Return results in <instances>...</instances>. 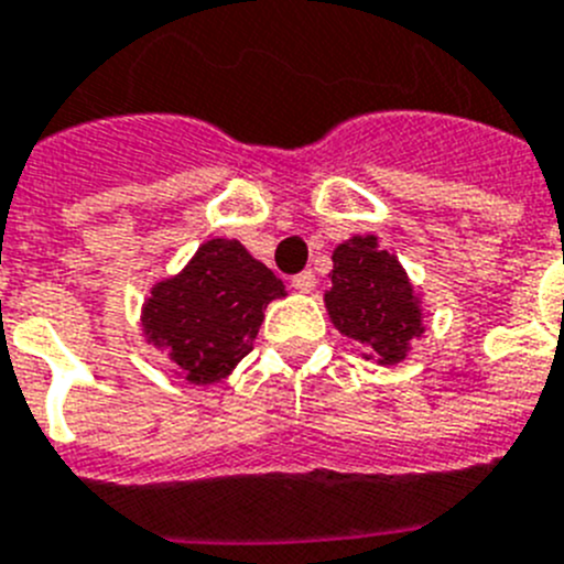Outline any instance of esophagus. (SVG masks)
I'll use <instances>...</instances> for the list:
<instances>
[{
    "label": "esophagus",
    "mask_w": 564,
    "mask_h": 564,
    "mask_svg": "<svg viewBox=\"0 0 564 564\" xmlns=\"http://www.w3.org/2000/svg\"><path fill=\"white\" fill-rule=\"evenodd\" d=\"M291 288H293V291H299V293H311L313 288H316V273H313V271L296 273V276L291 279Z\"/></svg>",
    "instance_id": "34e87169"
}]
</instances>
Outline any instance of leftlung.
Masks as SVG:
<instances>
[{
    "label": "left lung",
    "mask_w": 564,
    "mask_h": 564,
    "mask_svg": "<svg viewBox=\"0 0 564 564\" xmlns=\"http://www.w3.org/2000/svg\"><path fill=\"white\" fill-rule=\"evenodd\" d=\"M330 282L325 305L336 330L361 341L364 358L403 361L423 333V313L401 262L372 234L352 237L333 251Z\"/></svg>",
    "instance_id": "left-lung-1"
}]
</instances>
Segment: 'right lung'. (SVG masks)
<instances>
[{
	"instance_id": "add662e5",
	"label": "right lung",
	"mask_w": 564,
	"mask_h": 564,
	"mask_svg": "<svg viewBox=\"0 0 564 564\" xmlns=\"http://www.w3.org/2000/svg\"><path fill=\"white\" fill-rule=\"evenodd\" d=\"M279 296H285L282 279L237 239H208L177 276L152 288L143 336L169 352L177 376L214 383L253 350L268 302Z\"/></svg>"
}]
</instances>
